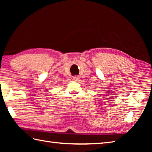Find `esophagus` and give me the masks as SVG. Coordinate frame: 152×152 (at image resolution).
Instances as JSON below:
<instances>
[{"label":"esophagus","mask_w":152,"mask_h":152,"mask_svg":"<svg viewBox=\"0 0 152 152\" xmlns=\"http://www.w3.org/2000/svg\"><path fill=\"white\" fill-rule=\"evenodd\" d=\"M72 78H73V80H74V81L77 82V81H78V80H79L80 77L78 76H73Z\"/></svg>","instance_id":"esophagus-1"}]
</instances>
